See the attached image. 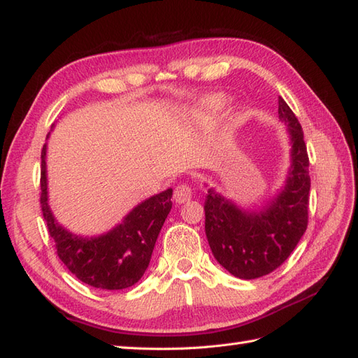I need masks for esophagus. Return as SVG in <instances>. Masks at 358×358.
<instances>
[{
    "instance_id": "1",
    "label": "esophagus",
    "mask_w": 358,
    "mask_h": 358,
    "mask_svg": "<svg viewBox=\"0 0 358 358\" xmlns=\"http://www.w3.org/2000/svg\"><path fill=\"white\" fill-rule=\"evenodd\" d=\"M191 197H192V191L187 183H180V185L175 188V194H173V199H175V201L179 204L189 201Z\"/></svg>"
}]
</instances>
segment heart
Masks as SVG:
<instances>
[{"mask_svg":"<svg viewBox=\"0 0 358 358\" xmlns=\"http://www.w3.org/2000/svg\"><path fill=\"white\" fill-rule=\"evenodd\" d=\"M224 104H225L224 95H210L206 100H203L200 104L194 107L192 110H189L188 119L191 122H194V121H201V119L215 116L222 109Z\"/></svg>","mask_w":358,"mask_h":358,"instance_id":"b5f03b06","label":"heart"}]
</instances>
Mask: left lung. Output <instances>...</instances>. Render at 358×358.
<instances>
[{"label": "left lung", "mask_w": 358, "mask_h": 358, "mask_svg": "<svg viewBox=\"0 0 358 358\" xmlns=\"http://www.w3.org/2000/svg\"><path fill=\"white\" fill-rule=\"evenodd\" d=\"M279 121L289 140V167L282 187L257 208H245L209 187L204 230L212 254L239 279L268 275L282 264L305 234L309 204V158L301 127L279 96Z\"/></svg>", "instance_id": "obj_1"}]
</instances>
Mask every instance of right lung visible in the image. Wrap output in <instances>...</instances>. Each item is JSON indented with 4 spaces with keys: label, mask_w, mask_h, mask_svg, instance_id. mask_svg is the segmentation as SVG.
Instances as JSON below:
<instances>
[{
    "label": "right lung",
    "mask_w": 358,
    "mask_h": 358,
    "mask_svg": "<svg viewBox=\"0 0 358 358\" xmlns=\"http://www.w3.org/2000/svg\"><path fill=\"white\" fill-rule=\"evenodd\" d=\"M55 124L52 125V128ZM50 133L48 134L49 138ZM48 143L41 150V210L58 257L82 282L101 289H124L138 282L149 266L158 234L171 209L173 189L140 201L109 231L82 236L58 222L49 204Z\"/></svg>",
    "instance_id": "obj_1"
}]
</instances>
